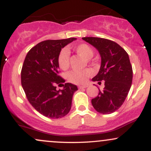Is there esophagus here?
Listing matches in <instances>:
<instances>
[{"instance_id":"obj_1","label":"esophagus","mask_w":151,"mask_h":151,"mask_svg":"<svg viewBox=\"0 0 151 151\" xmlns=\"http://www.w3.org/2000/svg\"><path fill=\"white\" fill-rule=\"evenodd\" d=\"M87 85H83V86H79V89H85V88L87 87Z\"/></svg>"}]
</instances>
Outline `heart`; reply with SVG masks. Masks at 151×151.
<instances>
[{"label":"heart","instance_id":"obj_1","mask_svg":"<svg viewBox=\"0 0 151 151\" xmlns=\"http://www.w3.org/2000/svg\"><path fill=\"white\" fill-rule=\"evenodd\" d=\"M73 50L78 55L83 58L87 59L90 61V59L92 58L94 55V51L93 48L86 43H81L78 45L74 47ZM70 54L67 49H62L60 50L58 55L57 61L58 65L60 69L65 70L70 66ZM92 72L89 69H86L84 70H73L67 74V79L70 82L74 84H85L87 79L91 77Z\"/></svg>","mask_w":151,"mask_h":151}]
</instances>
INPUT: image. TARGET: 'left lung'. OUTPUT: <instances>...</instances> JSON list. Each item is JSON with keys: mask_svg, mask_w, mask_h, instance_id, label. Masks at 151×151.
Segmentation results:
<instances>
[{"mask_svg": "<svg viewBox=\"0 0 151 151\" xmlns=\"http://www.w3.org/2000/svg\"><path fill=\"white\" fill-rule=\"evenodd\" d=\"M98 50L101 58L99 73L93 81H104V89H99L91 104L96 111L109 114L118 110L124 104L132 84L133 70L126 50L114 41L100 37H82Z\"/></svg>", "mask_w": 151, "mask_h": 151, "instance_id": "1", "label": "left lung"}]
</instances>
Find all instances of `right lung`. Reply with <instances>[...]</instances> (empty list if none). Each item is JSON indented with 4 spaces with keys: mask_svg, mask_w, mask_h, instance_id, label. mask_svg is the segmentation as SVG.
I'll use <instances>...</instances> for the list:
<instances>
[{
    "mask_svg": "<svg viewBox=\"0 0 151 151\" xmlns=\"http://www.w3.org/2000/svg\"><path fill=\"white\" fill-rule=\"evenodd\" d=\"M76 38L48 40L31 48L26 55L21 70V84L26 97L39 113L50 119H60L67 115L72 106L76 85L62 84L65 80L60 75L58 55L62 48Z\"/></svg>",
    "mask_w": 151,
    "mask_h": 151,
    "instance_id": "obj_1",
    "label": "right lung"
}]
</instances>
